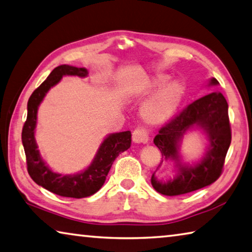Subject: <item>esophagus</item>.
<instances>
[{
    "instance_id": "esophagus-1",
    "label": "esophagus",
    "mask_w": 252,
    "mask_h": 252,
    "mask_svg": "<svg viewBox=\"0 0 252 252\" xmlns=\"http://www.w3.org/2000/svg\"><path fill=\"white\" fill-rule=\"evenodd\" d=\"M133 142L136 144H146L148 142V131L145 128H136L133 131Z\"/></svg>"
}]
</instances>
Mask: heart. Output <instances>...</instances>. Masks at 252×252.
Here are the masks:
<instances>
[{
	"label": "heart",
	"instance_id": "1",
	"mask_svg": "<svg viewBox=\"0 0 252 252\" xmlns=\"http://www.w3.org/2000/svg\"><path fill=\"white\" fill-rule=\"evenodd\" d=\"M169 78L168 75L165 74L157 75L155 78L145 84L140 88V92L143 94H149L168 82ZM184 95L185 84L182 81L169 82L143 105L140 109V115L145 122L152 124V125L165 123L177 112Z\"/></svg>",
	"mask_w": 252,
	"mask_h": 252
}]
</instances>
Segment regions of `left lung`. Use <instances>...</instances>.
I'll return each mask as SVG.
<instances>
[{"label": "left lung", "instance_id": "obj_1", "mask_svg": "<svg viewBox=\"0 0 252 252\" xmlns=\"http://www.w3.org/2000/svg\"><path fill=\"white\" fill-rule=\"evenodd\" d=\"M218 84L217 79L211 78L210 85ZM193 126H200L209 136L210 148L200 163L195 166H186L180 162L179 142L186 130ZM230 143L228 103L221 93H210L195 100L162 126L154 138V144L161 153V162L173 159L179 170L174 179L165 183L158 180L154 173L153 187L161 195L179 196L215 183L222 173Z\"/></svg>", "mask_w": 252, "mask_h": 252}]
</instances>
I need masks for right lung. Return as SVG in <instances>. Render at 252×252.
<instances>
[{"mask_svg":"<svg viewBox=\"0 0 252 252\" xmlns=\"http://www.w3.org/2000/svg\"><path fill=\"white\" fill-rule=\"evenodd\" d=\"M86 68H78L69 65H60L52 70L48 77L31 95L28 103V117L22 129L26 166L29 175L38 186L47 189L55 195L69 198H85L94 195L103 186L114 160L123 152L130 147L131 134L129 130L109 135L97 152L91 166L76 175H60L48 168L42 160L34 138L36 126L38 105L52 86L61 81L64 75H77L85 77Z\"/></svg>","mask_w":252,"mask_h":252,"instance_id":"obj_1","label":"right lung"}]
</instances>
